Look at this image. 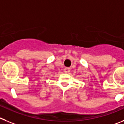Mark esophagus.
<instances>
[{"label":"esophagus","instance_id":"esophagus-1","mask_svg":"<svg viewBox=\"0 0 124 124\" xmlns=\"http://www.w3.org/2000/svg\"><path fill=\"white\" fill-rule=\"evenodd\" d=\"M63 71H64L65 73H69L70 71V69L69 67H65L64 70H63Z\"/></svg>","mask_w":124,"mask_h":124}]
</instances>
